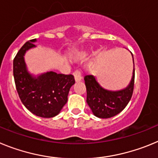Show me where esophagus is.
Instances as JSON below:
<instances>
[{
    "instance_id": "34e87169",
    "label": "esophagus",
    "mask_w": 158,
    "mask_h": 158,
    "mask_svg": "<svg viewBox=\"0 0 158 158\" xmlns=\"http://www.w3.org/2000/svg\"><path fill=\"white\" fill-rule=\"evenodd\" d=\"M73 75H74V78H75V81L76 82H79L81 81L82 77H81V73L79 70H76L74 73H73Z\"/></svg>"
}]
</instances>
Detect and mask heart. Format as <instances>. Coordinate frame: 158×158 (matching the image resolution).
<instances>
[{"instance_id":"heart-1","label":"heart","mask_w":158,"mask_h":158,"mask_svg":"<svg viewBox=\"0 0 158 158\" xmlns=\"http://www.w3.org/2000/svg\"><path fill=\"white\" fill-rule=\"evenodd\" d=\"M81 55H83V54H81ZM79 58V57H78V58Z\"/></svg>"}]
</instances>
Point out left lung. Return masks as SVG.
Listing matches in <instances>:
<instances>
[{
	"label": "left lung",
	"mask_w": 158,
	"mask_h": 158,
	"mask_svg": "<svg viewBox=\"0 0 158 158\" xmlns=\"http://www.w3.org/2000/svg\"><path fill=\"white\" fill-rule=\"evenodd\" d=\"M133 63L134 69L131 81L125 89L120 90H107L100 85L93 75L85 77V83L87 90L86 102L95 116L101 118H111L118 115L126 107L133 94L135 85L134 58Z\"/></svg>",
	"instance_id": "1"
}]
</instances>
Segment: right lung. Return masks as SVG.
Wrapping results in <instances>:
<instances>
[{
	"label": "right lung",
	"mask_w": 158,
	"mask_h": 158,
	"mask_svg": "<svg viewBox=\"0 0 158 158\" xmlns=\"http://www.w3.org/2000/svg\"><path fill=\"white\" fill-rule=\"evenodd\" d=\"M36 39L27 42L18 51L13 61V76L20 100L27 110L37 116L52 118L58 115L68 100L73 75L53 71L34 76L27 70L24 55L36 46Z\"/></svg>",
	"instance_id": "obj_1"
}]
</instances>
